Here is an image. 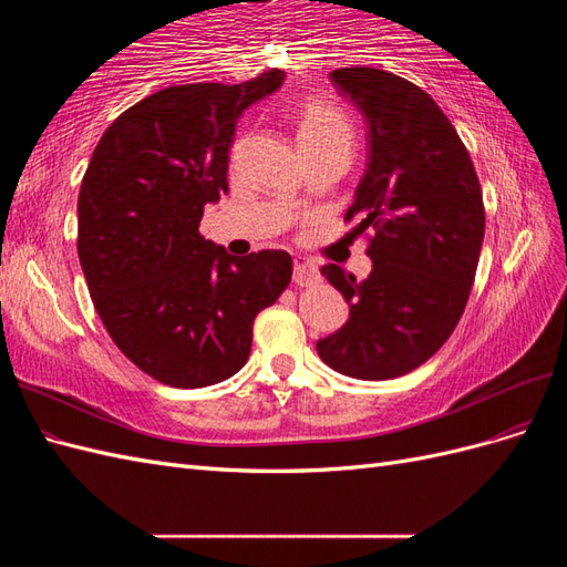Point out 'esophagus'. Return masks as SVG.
Here are the masks:
<instances>
[{"label":"esophagus","instance_id":"34e87169","mask_svg":"<svg viewBox=\"0 0 567 567\" xmlns=\"http://www.w3.org/2000/svg\"><path fill=\"white\" fill-rule=\"evenodd\" d=\"M317 277H319L317 265L312 260H307V257L298 255L296 262H293V281L298 286H310V284L317 281Z\"/></svg>","mask_w":567,"mask_h":567}]
</instances>
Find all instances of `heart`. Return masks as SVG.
I'll use <instances>...</instances> for the list:
<instances>
[{
	"instance_id": "heart-1",
	"label": "heart",
	"mask_w": 567,
	"mask_h": 567,
	"mask_svg": "<svg viewBox=\"0 0 567 567\" xmlns=\"http://www.w3.org/2000/svg\"><path fill=\"white\" fill-rule=\"evenodd\" d=\"M298 140L305 151L326 146H352V125L338 109L323 101H305L298 109Z\"/></svg>"
}]
</instances>
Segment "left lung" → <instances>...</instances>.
Returning <instances> with one entry per match:
<instances>
[{"instance_id": "left-lung-1", "label": "left lung", "mask_w": 567, "mask_h": 567, "mask_svg": "<svg viewBox=\"0 0 567 567\" xmlns=\"http://www.w3.org/2000/svg\"><path fill=\"white\" fill-rule=\"evenodd\" d=\"M340 96L367 120L369 163L346 221L369 238L371 274H321L350 319L317 342L323 364L362 381L427 362L466 310L485 236L483 192L450 117L416 84L379 68H338Z\"/></svg>"}]
</instances>
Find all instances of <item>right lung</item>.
Instances as JSON below:
<instances>
[{
	"label": "right lung",
	"instance_id": "obj_1",
	"mask_svg": "<svg viewBox=\"0 0 567 567\" xmlns=\"http://www.w3.org/2000/svg\"><path fill=\"white\" fill-rule=\"evenodd\" d=\"M271 68L241 84H175L101 136L78 196V255L109 336L173 388L227 381L248 362L252 321L290 284L286 250L234 257L198 234L229 192L236 120L277 92Z\"/></svg>",
	"mask_w": 567,
	"mask_h": 567
}]
</instances>
